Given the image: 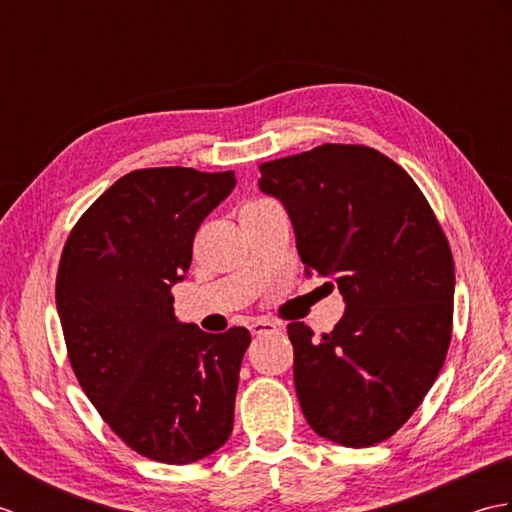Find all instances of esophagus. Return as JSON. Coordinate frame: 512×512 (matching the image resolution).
<instances>
[{"mask_svg": "<svg viewBox=\"0 0 512 512\" xmlns=\"http://www.w3.org/2000/svg\"><path fill=\"white\" fill-rule=\"evenodd\" d=\"M248 330H250V334L262 336V334L275 332V330H277V323H273V321H266V319H255V321H250V323H248Z\"/></svg>", "mask_w": 512, "mask_h": 512, "instance_id": "1", "label": "esophagus"}]
</instances>
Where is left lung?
Returning <instances> with one entry per match:
<instances>
[{"label": "left lung", "mask_w": 512, "mask_h": 512, "mask_svg": "<svg viewBox=\"0 0 512 512\" xmlns=\"http://www.w3.org/2000/svg\"><path fill=\"white\" fill-rule=\"evenodd\" d=\"M259 171V189L286 206L306 273L334 279L345 301L319 339L288 325L303 416L325 440L372 447L420 407L447 358V237L409 173L372 147L328 143Z\"/></svg>", "instance_id": "1"}]
</instances>
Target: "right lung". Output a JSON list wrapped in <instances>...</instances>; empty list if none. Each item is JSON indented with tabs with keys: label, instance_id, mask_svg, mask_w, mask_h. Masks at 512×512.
Instances as JSON below:
<instances>
[{
	"label": "right lung",
	"instance_id": "add662e5",
	"mask_svg": "<svg viewBox=\"0 0 512 512\" xmlns=\"http://www.w3.org/2000/svg\"><path fill=\"white\" fill-rule=\"evenodd\" d=\"M233 187V171H132L63 246L57 310L76 380L116 436L149 460L198 462L233 431L250 334L180 323L171 295L191 266L195 231Z\"/></svg>",
	"mask_w": 512,
	"mask_h": 512
}]
</instances>
